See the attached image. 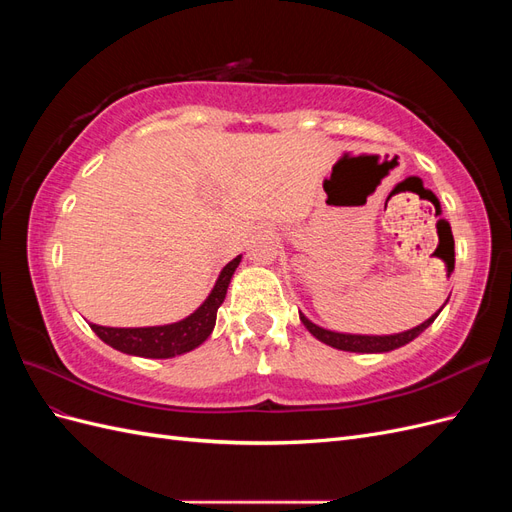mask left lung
<instances>
[{"instance_id": "left-lung-1", "label": "left lung", "mask_w": 512, "mask_h": 512, "mask_svg": "<svg viewBox=\"0 0 512 512\" xmlns=\"http://www.w3.org/2000/svg\"><path fill=\"white\" fill-rule=\"evenodd\" d=\"M446 305V303H444ZM442 305V307H444ZM442 307L438 309L436 314H433L431 318H427L425 322L418 324V327L414 329H408L404 333H393V335H356V333H337V331H329V329H322L318 327V324H314L312 320H309L305 314L299 312V318L301 322L305 324V329L312 333L318 342L327 344L331 348H337V350H346V352H363V354H374V352H391L395 348H401L410 344L412 339H416L418 335H421L429 324L438 318V314L442 312Z\"/></svg>"}]
</instances>
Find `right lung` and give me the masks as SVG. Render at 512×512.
Listing matches in <instances>:
<instances>
[{
  "instance_id": "1",
  "label": "right lung",
  "mask_w": 512,
  "mask_h": 512,
  "mask_svg": "<svg viewBox=\"0 0 512 512\" xmlns=\"http://www.w3.org/2000/svg\"><path fill=\"white\" fill-rule=\"evenodd\" d=\"M241 262V256L232 258L228 265L220 271L215 286L211 288L209 297L203 301L198 309L179 322L160 324V327H100V324L91 322L89 327L104 344L111 348L132 354V356H145V359H173V356L185 354L198 348L205 339L211 335L215 327V318H218V307L226 299L228 284L235 275Z\"/></svg>"
}]
</instances>
